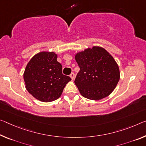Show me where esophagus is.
Here are the masks:
<instances>
[{"label": "esophagus", "instance_id": "esophagus-1", "mask_svg": "<svg viewBox=\"0 0 146 146\" xmlns=\"http://www.w3.org/2000/svg\"><path fill=\"white\" fill-rule=\"evenodd\" d=\"M70 77L71 78V79L74 80V78H75V74H74V73H71L70 74Z\"/></svg>", "mask_w": 146, "mask_h": 146}]
</instances>
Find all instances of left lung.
Instances as JSON below:
<instances>
[{"instance_id":"8db88e82","label":"left lung","mask_w":146,"mask_h":146,"mask_svg":"<svg viewBox=\"0 0 146 146\" xmlns=\"http://www.w3.org/2000/svg\"><path fill=\"white\" fill-rule=\"evenodd\" d=\"M80 68L75 80L80 94L91 100L109 96L120 78L119 67L105 48L94 46L75 55Z\"/></svg>"}]
</instances>
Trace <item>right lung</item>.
Segmentation results:
<instances>
[{"label":"right lung","mask_w":146,"mask_h":146,"mask_svg":"<svg viewBox=\"0 0 146 146\" xmlns=\"http://www.w3.org/2000/svg\"><path fill=\"white\" fill-rule=\"evenodd\" d=\"M25 87L34 98L42 102L58 99L71 80L62 74V66L54 52H40L32 58L23 74Z\"/></svg>","instance_id":"add662e5"}]
</instances>
